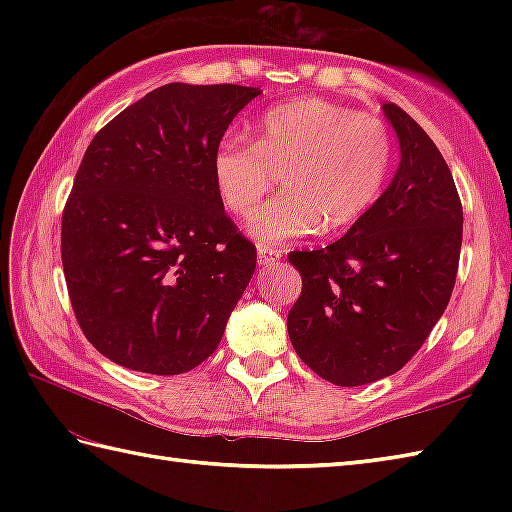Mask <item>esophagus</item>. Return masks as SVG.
Wrapping results in <instances>:
<instances>
[{"mask_svg":"<svg viewBox=\"0 0 512 512\" xmlns=\"http://www.w3.org/2000/svg\"><path fill=\"white\" fill-rule=\"evenodd\" d=\"M281 255H284V253H281V250H277V248H273V246H259V264H262V266L277 264Z\"/></svg>","mask_w":512,"mask_h":512,"instance_id":"esophagus-1","label":"esophagus"}]
</instances>
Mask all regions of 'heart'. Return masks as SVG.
I'll use <instances>...</instances> for the list:
<instances>
[{
	"label": "heart",
	"instance_id": "1",
	"mask_svg": "<svg viewBox=\"0 0 512 512\" xmlns=\"http://www.w3.org/2000/svg\"><path fill=\"white\" fill-rule=\"evenodd\" d=\"M394 165V138L376 116L323 99L262 114L253 145L237 136L213 151L215 189L237 217L253 213L281 173L284 193L250 217L248 233L281 246L312 233H343L372 209Z\"/></svg>",
	"mask_w": 512,
	"mask_h": 512
}]
</instances>
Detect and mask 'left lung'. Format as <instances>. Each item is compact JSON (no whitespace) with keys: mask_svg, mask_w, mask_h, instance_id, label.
<instances>
[{"mask_svg":"<svg viewBox=\"0 0 512 512\" xmlns=\"http://www.w3.org/2000/svg\"><path fill=\"white\" fill-rule=\"evenodd\" d=\"M400 140L387 191L334 244L292 250L301 295L288 334L314 374L339 387L396 374L427 341L458 277L462 202L436 143L394 103Z\"/></svg>","mask_w":512,"mask_h":512,"instance_id":"obj_1","label":"left lung"}]
</instances>
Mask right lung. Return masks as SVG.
I'll return each instance as SVG.
<instances>
[{
  "label": "right lung",
  "instance_id": "add662e5",
  "mask_svg": "<svg viewBox=\"0 0 512 512\" xmlns=\"http://www.w3.org/2000/svg\"><path fill=\"white\" fill-rule=\"evenodd\" d=\"M259 88L169 83L114 116L85 151L61 217L74 317L96 350L176 376L206 361L255 273L211 160Z\"/></svg>",
  "mask_w": 512,
  "mask_h": 512
}]
</instances>
